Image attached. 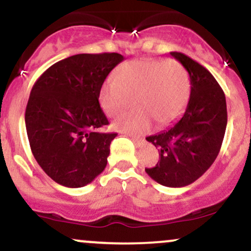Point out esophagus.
Segmentation results:
<instances>
[{"instance_id": "obj_1", "label": "esophagus", "mask_w": 251, "mask_h": 251, "mask_svg": "<svg viewBox=\"0 0 251 251\" xmlns=\"http://www.w3.org/2000/svg\"><path fill=\"white\" fill-rule=\"evenodd\" d=\"M131 139L132 140H133V143L137 145V146H143V145H145V143H146V141H145V139H141V138H135V137H131Z\"/></svg>"}]
</instances>
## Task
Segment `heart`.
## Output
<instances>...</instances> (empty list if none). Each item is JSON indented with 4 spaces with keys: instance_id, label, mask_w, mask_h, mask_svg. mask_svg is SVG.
I'll return each instance as SVG.
<instances>
[{
    "instance_id": "b5f03b06",
    "label": "heart",
    "mask_w": 251,
    "mask_h": 251,
    "mask_svg": "<svg viewBox=\"0 0 251 251\" xmlns=\"http://www.w3.org/2000/svg\"><path fill=\"white\" fill-rule=\"evenodd\" d=\"M191 85L182 65L174 59H140L124 63L117 77L107 78L99 90V104L105 114L116 117L131 105L137 110L114 120L113 128L131 135L173 123L185 110Z\"/></svg>"
}]
</instances>
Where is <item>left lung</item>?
<instances>
[{
    "instance_id": "8db88e82",
    "label": "left lung",
    "mask_w": 251,
    "mask_h": 251,
    "mask_svg": "<svg viewBox=\"0 0 251 251\" xmlns=\"http://www.w3.org/2000/svg\"><path fill=\"white\" fill-rule=\"evenodd\" d=\"M171 56L188 72L191 96L171 127L146 138L158 149L160 160L145 171L160 185L180 188L198 180L215 161L227 127V102L206 68L181 52Z\"/></svg>"
}]
</instances>
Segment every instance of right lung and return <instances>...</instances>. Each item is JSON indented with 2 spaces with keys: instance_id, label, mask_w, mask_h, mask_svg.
<instances>
[{
  "instance_id": "1",
  "label": "right lung",
  "mask_w": 251,
  "mask_h": 251,
  "mask_svg": "<svg viewBox=\"0 0 251 251\" xmlns=\"http://www.w3.org/2000/svg\"><path fill=\"white\" fill-rule=\"evenodd\" d=\"M124 56L79 53L51 65L38 78L25 110V127L36 161L55 182L79 188L105 170L117 133L99 105L100 86Z\"/></svg>"
}]
</instances>
